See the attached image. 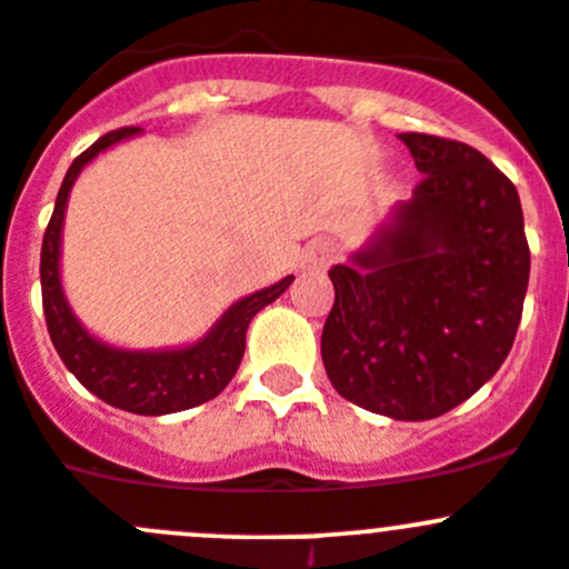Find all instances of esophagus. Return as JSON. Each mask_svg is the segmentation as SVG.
<instances>
[{"label": "esophagus", "instance_id": "obj_1", "mask_svg": "<svg viewBox=\"0 0 569 569\" xmlns=\"http://www.w3.org/2000/svg\"><path fill=\"white\" fill-rule=\"evenodd\" d=\"M335 257H338V248H335V242L316 240L310 246V251H307L305 264H307V268H327V264L332 262Z\"/></svg>", "mask_w": 569, "mask_h": 569}]
</instances>
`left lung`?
Listing matches in <instances>:
<instances>
[{"label": "left lung", "mask_w": 569, "mask_h": 569, "mask_svg": "<svg viewBox=\"0 0 569 569\" xmlns=\"http://www.w3.org/2000/svg\"><path fill=\"white\" fill-rule=\"evenodd\" d=\"M399 139L421 181L369 246L329 270L321 357L343 399L425 421L497 375L517 338L531 251L517 187L480 150L430 133Z\"/></svg>", "instance_id": "8db88e82"}]
</instances>
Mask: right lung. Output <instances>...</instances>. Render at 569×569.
<instances>
[{"label":"right lung","mask_w":569,"mask_h":569,"mask_svg":"<svg viewBox=\"0 0 569 569\" xmlns=\"http://www.w3.org/2000/svg\"><path fill=\"white\" fill-rule=\"evenodd\" d=\"M139 131L142 128H119V131L106 133L89 150H83L67 170V178L58 189L50 226L44 231V242H41V299H44L47 332H50L52 346L61 355L63 366L78 377L80 386L89 388L102 402L128 410V413L164 416L209 402L229 386L231 377L240 369L242 355H246L248 323L262 307H268L290 288L293 276H284L270 288L231 305L223 318L209 329L207 338L183 346V349H113V346L91 338L74 318L61 288V264L58 262H61L63 212H67L69 192H72V183L80 170L97 153Z\"/></svg>","instance_id":"obj_1"}]
</instances>
